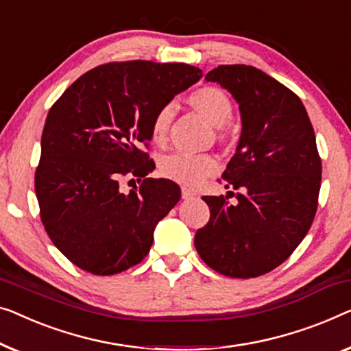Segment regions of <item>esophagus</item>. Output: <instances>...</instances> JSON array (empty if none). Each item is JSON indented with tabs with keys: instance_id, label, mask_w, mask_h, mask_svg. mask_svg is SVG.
<instances>
[{
	"instance_id": "34e87169",
	"label": "esophagus",
	"mask_w": 351,
	"mask_h": 351,
	"mask_svg": "<svg viewBox=\"0 0 351 351\" xmlns=\"http://www.w3.org/2000/svg\"><path fill=\"white\" fill-rule=\"evenodd\" d=\"M182 197H184V199H195L196 193L193 191V190H190V188L184 186V188H182Z\"/></svg>"
}]
</instances>
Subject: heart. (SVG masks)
Returning a JSON list of instances; mask_svg holds the SVG:
<instances>
[{
	"instance_id": "obj_1",
	"label": "heart",
	"mask_w": 351,
	"mask_h": 351,
	"mask_svg": "<svg viewBox=\"0 0 351 351\" xmlns=\"http://www.w3.org/2000/svg\"><path fill=\"white\" fill-rule=\"evenodd\" d=\"M190 103L197 112L213 126L221 128L230 123L232 117V103L225 91L217 87H204L190 95ZM174 119V104H165L155 114L152 121V136L161 142L169 131ZM218 169V161L210 155H193L185 152H176L165 156L160 163L161 174L167 179L179 182L186 186L199 185L207 176Z\"/></svg>"
}]
</instances>
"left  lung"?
Listing matches in <instances>:
<instances>
[{
	"instance_id": "8db88e82",
	"label": "left lung",
	"mask_w": 351,
	"mask_h": 351,
	"mask_svg": "<svg viewBox=\"0 0 351 351\" xmlns=\"http://www.w3.org/2000/svg\"><path fill=\"white\" fill-rule=\"evenodd\" d=\"M239 104L242 131L221 179L237 204L204 196L207 225L195 247L213 271L232 278L271 272L311 230L322 185V160L302 101L271 75L245 64H221L206 75Z\"/></svg>"
}]
</instances>
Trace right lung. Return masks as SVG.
<instances>
[{
  "mask_svg": "<svg viewBox=\"0 0 351 351\" xmlns=\"http://www.w3.org/2000/svg\"><path fill=\"white\" fill-rule=\"evenodd\" d=\"M201 77L185 63H108L80 75L49 110L34 188L45 231L77 267L114 276L147 256L180 188L147 177L155 165L141 145L152 141L158 109ZM123 176L143 184L123 193Z\"/></svg>",
  "mask_w": 351,
  "mask_h": 351,
  "instance_id": "obj_1",
  "label": "right lung"
}]
</instances>
